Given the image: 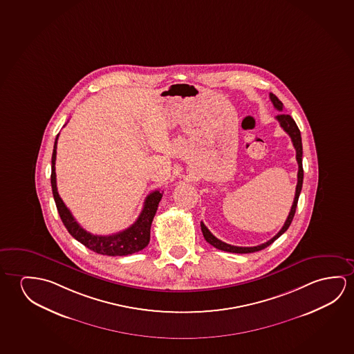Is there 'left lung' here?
<instances>
[{
	"label": "left lung",
	"instance_id": "8db88e82",
	"mask_svg": "<svg viewBox=\"0 0 354 354\" xmlns=\"http://www.w3.org/2000/svg\"><path fill=\"white\" fill-rule=\"evenodd\" d=\"M270 99L272 102L273 106L278 110V111H283V103L279 99L270 93ZM276 119L278 120L279 125L282 127L283 130L286 131L288 133L289 137L292 138L293 142L294 148H295V152H297V162H298V183H297V187H295V197H294L293 205L290 208V212H289L288 217L286 219V223L283 225L282 229L278 232L277 234L273 236L272 239L268 240L266 243H263L261 245H257V246H250V248H244V246H234V245L227 244L222 240L217 239L214 235L208 230L206 225L201 222V230L202 234L205 236L207 243L214 246L216 249L219 250L227 251V252H235V254H250V252H256V251L262 250L267 248L268 245L272 244L274 240L278 239L281 235L289 228V225L293 221L294 214H295V209H297V205H298V200H299L300 191H301V186H303V178H304V170H303V145H301V136H300V131L298 129V126L295 124V121L292 119L290 115L287 114H279L276 116Z\"/></svg>",
	"mask_w": 354,
	"mask_h": 354
}]
</instances>
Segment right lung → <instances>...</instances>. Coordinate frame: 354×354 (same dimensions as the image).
I'll return each instance as SVG.
<instances>
[{
	"instance_id": "right-lung-1",
	"label": "right lung",
	"mask_w": 354,
	"mask_h": 354,
	"mask_svg": "<svg viewBox=\"0 0 354 354\" xmlns=\"http://www.w3.org/2000/svg\"><path fill=\"white\" fill-rule=\"evenodd\" d=\"M57 138L59 135L55 140L54 151L51 157V187H53V195H54L55 203L60 214L61 221L66 229L68 230V233L89 250L94 251L100 255L126 256L145 249L149 243L151 225H152L153 218L157 212L159 201L163 196V191L162 192L159 190L153 191L152 194H149L146 197L142 212L140 213L136 222L129 228L113 235L91 234L77 223L76 219L72 216L70 209L66 207L64 201L61 200L60 195L57 192L56 173H55Z\"/></svg>"
}]
</instances>
